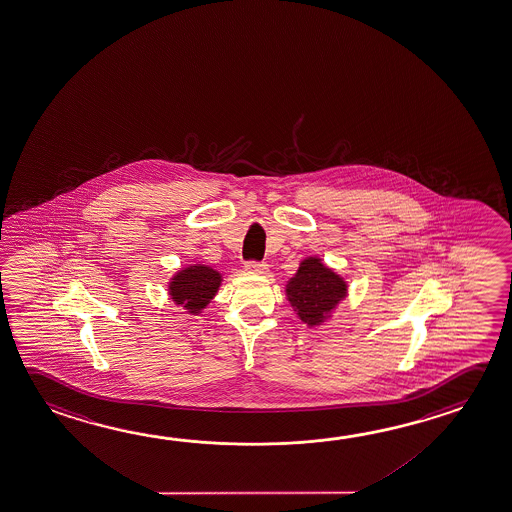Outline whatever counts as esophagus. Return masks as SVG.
<instances>
[{
  "instance_id": "esophagus-1",
  "label": "esophagus",
  "mask_w": 512,
  "mask_h": 512,
  "mask_svg": "<svg viewBox=\"0 0 512 512\" xmlns=\"http://www.w3.org/2000/svg\"><path fill=\"white\" fill-rule=\"evenodd\" d=\"M244 269L248 271V273H252V275H268V264H264V262H246V266Z\"/></svg>"
}]
</instances>
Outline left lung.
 <instances>
[{
    "mask_svg": "<svg viewBox=\"0 0 512 512\" xmlns=\"http://www.w3.org/2000/svg\"><path fill=\"white\" fill-rule=\"evenodd\" d=\"M285 296L296 316L307 327L316 328L327 323L348 296V282L328 268L318 255H312L303 259L293 277L287 280Z\"/></svg>",
    "mask_w": 512,
    "mask_h": 512,
    "instance_id": "8db88e82",
    "label": "left lung"
}]
</instances>
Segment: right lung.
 Here are the masks:
<instances>
[{
    "label": "right lung",
    "mask_w": 512,
    "mask_h": 512,
    "mask_svg": "<svg viewBox=\"0 0 512 512\" xmlns=\"http://www.w3.org/2000/svg\"><path fill=\"white\" fill-rule=\"evenodd\" d=\"M221 282L223 275L216 269L207 264H189L169 278V298L178 307H184L187 314L200 316L218 294Z\"/></svg>",
    "instance_id": "add662e5"
}]
</instances>
